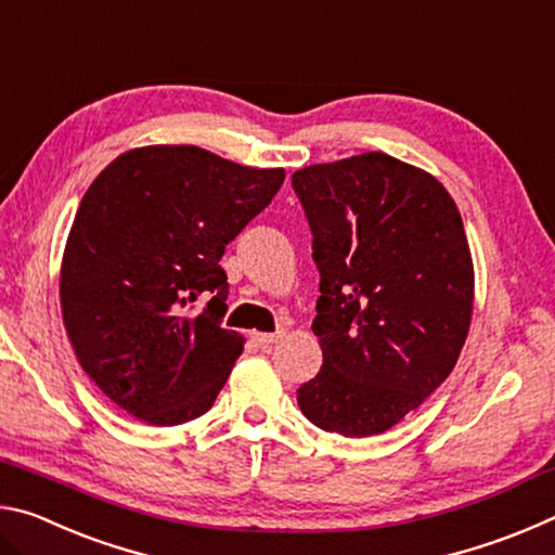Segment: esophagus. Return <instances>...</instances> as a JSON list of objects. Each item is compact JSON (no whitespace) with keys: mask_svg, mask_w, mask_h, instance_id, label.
<instances>
[{"mask_svg":"<svg viewBox=\"0 0 555 555\" xmlns=\"http://www.w3.org/2000/svg\"><path fill=\"white\" fill-rule=\"evenodd\" d=\"M281 337H284V333H251V340H255L259 347H267V345H274L279 343Z\"/></svg>","mask_w":555,"mask_h":555,"instance_id":"34e87169","label":"esophagus"}]
</instances>
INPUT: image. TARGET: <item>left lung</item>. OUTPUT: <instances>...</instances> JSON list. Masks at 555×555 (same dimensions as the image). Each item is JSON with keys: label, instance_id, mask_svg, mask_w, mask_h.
Wrapping results in <instances>:
<instances>
[{"label": "left lung", "instance_id": "obj_1", "mask_svg": "<svg viewBox=\"0 0 555 555\" xmlns=\"http://www.w3.org/2000/svg\"><path fill=\"white\" fill-rule=\"evenodd\" d=\"M321 271L313 333L323 367L298 389L327 434L377 436L453 372L475 271L455 201L434 176L382 152L291 176Z\"/></svg>", "mask_w": 555, "mask_h": 555}]
</instances>
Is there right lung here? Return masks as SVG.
<instances>
[{"instance_id":"add662e5","label":"right lung","mask_w":555,"mask_h":555,"mask_svg":"<svg viewBox=\"0 0 555 555\" xmlns=\"http://www.w3.org/2000/svg\"><path fill=\"white\" fill-rule=\"evenodd\" d=\"M284 178L158 144L125 152L92 181L65 242L61 308L80 367L119 409L178 426L218 399L244 350L222 327L220 259ZM195 299L209 300L203 312Z\"/></svg>"}]
</instances>
